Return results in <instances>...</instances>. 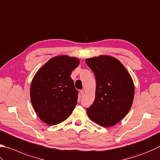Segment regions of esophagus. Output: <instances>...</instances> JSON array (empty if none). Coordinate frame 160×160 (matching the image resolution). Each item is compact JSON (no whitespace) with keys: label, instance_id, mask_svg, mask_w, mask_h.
<instances>
[{"label":"esophagus","instance_id":"obj_1","mask_svg":"<svg viewBox=\"0 0 160 160\" xmlns=\"http://www.w3.org/2000/svg\"><path fill=\"white\" fill-rule=\"evenodd\" d=\"M80 93H81V96H83V95H84V93H85V92H84L83 90H80Z\"/></svg>","mask_w":160,"mask_h":160}]
</instances>
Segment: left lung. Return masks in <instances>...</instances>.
Returning a JSON list of instances; mask_svg holds the SVG:
<instances>
[{"label": "left lung", "mask_w": 160, "mask_h": 160, "mask_svg": "<svg viewBox=\"0 0 160 160\" xmlns=\"http://www.w3.org/2000/svg\"><path fill=\"white\" fill-rule=\"evenodd\" d=\"M86 62L96 79L95 99L86 108L87 114L97 124L111 127L130 109L134 95L133 81L122 63L113 57H93Z\"/></svg>", "instance_id": "left-lung-1"}]
</instances>
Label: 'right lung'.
<instances>
[{
  "label": "right lung",
  "mask_w": 160,
  "mask_h": 160,
  "mask_svg": "<svg viewBox=\"0 0 160 160\" xmlns=\"http://www.w3.org/2000/svg\"><path fill=\"white\" fill-rule=\"evenodd\" d=\"M79 60L61 56L50 59L35 75L31 86V99L39 118L55 125L70 116L77 104L78 90L70 77Z\"/></svg>",
  "instance_id": "add662e5"
}]
</instances>
